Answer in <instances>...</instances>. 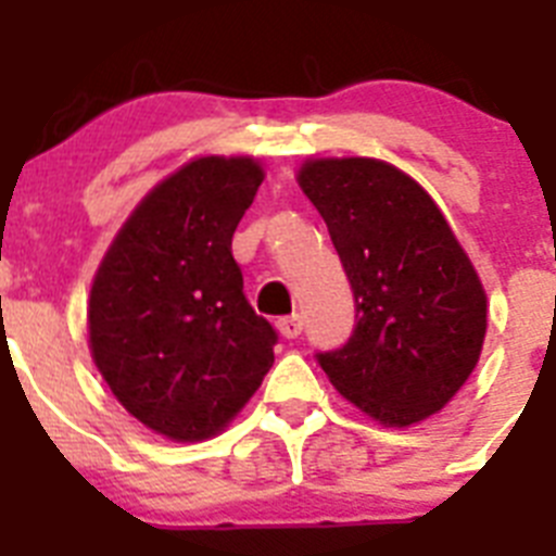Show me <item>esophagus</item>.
<instances>
[{
    "instance_id": "34e87169",
    "label": "esophagus",
    "mask_w": 556,
    "mask_h": 556,
    "mask_svg": "<svg viewBox=\"0 0 556 556\" xmlns=\"http://www.w3.org/2000/svg\"><path fill=\"white\" fill-rule=\"evenodd\" d=\"M278 331H281L283 339H298L303 331V317L301 314H292V317H281V320L275 323Z\"/></svg>"
}]
</instances>
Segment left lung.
Here are the masks:
<instances>
[{"label":"left lung","instance_id":"1","mask_svg":"<svg viewBox=\"0 0 556 556\" xmlns=\"http://www.w3.org/2000/svg\"><path fill=\"white\" fill-rule=\"evenodd\" d=\"M356 298V328L317 353L328 381L381 426L443 409L479 362L488 294L443 211L378 159H312L298 172Z\"/></svg>","mask_w":556,"mask_h":556}]
</instances>
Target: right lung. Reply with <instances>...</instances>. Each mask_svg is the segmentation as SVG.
<instances>
[{"label":"right lung","instance_id":"right-lung-1","mask_svg":"<svg viewBox=\"0 0 556 556\" xmlns=\"http://www.w3.org/2000/svg\"><path fill=\"white\" fill-rule=\"evenodd\" d=\"M248 155H203L141 200L88 298V348L113 397L175 443L217 437L275 362L230 239L262 186Z\"/></svg>","mask_w":556,"mask_h":556}]
</instances>
